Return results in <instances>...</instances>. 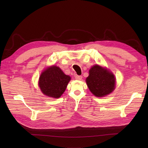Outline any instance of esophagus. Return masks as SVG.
<instances>
[{"label": "esophagus", "mask_w": 148, "mask_h": 148, "mask_svg": "<svg viewBox=\"0 0 148 148\" xmlns=\"http://www.w3.org/2000/svg\"><path fill=\"white\" fill-rule=\"evenodd\" d=\"M75 79L77 80H81L82 79V76H76L75 77Z\"/></svg>", "instance_id": "obj_1"}]
</instances>
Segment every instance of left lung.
I'll use <instances>...</instances> for the list:
<instances>
[{
  "label": "left lung",
  "instance_id": "8db88e82",
  "mask_svg": "<svg viewBox=\"0 0 148 148\" xmlns=\"http://www.w3.org/2000/svg\"><path fill=\"white\" fill-rule=\"evenodd\" d=\"M86 82L89 90L96 97L108 95L115 88L114 74L99 65H94L89 70Z\"/></svg>",
  "mask_w": 148,
  "mask_h": 148
}]
</instances>
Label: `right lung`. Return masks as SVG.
<instances>
[{"mask_svg": "<svg viewBox=\"0 0 148 148\" xmlns=\"http://www.w3.org/2000/svg\"><path fill=\"white\" fill-rule=\"evenodd\" d=\"M70 79V76L65 75L59 67L52 65L42 71L38 85L44 95L59 98L65 91Z\"/></svg>", "mask_w": 148, "mask_h": 148, "instance_id": "obj_1", "label": "right lung"}]
</instances>
